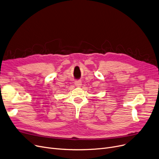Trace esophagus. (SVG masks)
<instances>
[{
	"instance_id": "obj_1",
	"label": "esophagus",
	"mask_w": 159,
	"mask_h": 159,
	"mask_svg": "<svg viewBox=\"0 0 159 159\" xmlns=\"http://www.w3.org/2000/svg\"><path fill=\"white\" fill-rule=\"evenodd\" d=\"M75 85L76 86H77V87H80V86H82V82H81L80 80H77V81H75Z\"/></svg>"
}]
</instances>
